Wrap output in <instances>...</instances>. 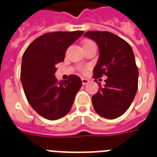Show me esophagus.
Segmentation results:
<instances>
[{
	"label": "esophagus",
	"instance_id": "esophagus-1",
	"mask_svg": "<svg viewBox=\"0 0 157 157\" xmlns=\"http://www.w3.org/2000/svg\"><path fill=\"white\" fill-rule=\"evenodd\" d=\"M89 82H90V80L88 79V78H82V83H83V85H84V84H87Z\"/></svg>",
	"mask_w": 157,
	"mask_h": 157
}]
</instances>
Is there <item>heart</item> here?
Listing matches in <instances>:
<instances>
[{
  "label": "heart",
  "mask_w": 157,
  "mask_h": 157,
  "mask_svg": "<svg viewBox=\"0 0 157 157\" xmlns=\"http://www.w3.org/2000/svg\"><path fill=\"white\" fill-rule=\"evenodd\" d=\"M91 43H94V42H93V41H91V40H86L85 42H83V45H87V44H91ZM87 70H88V67H82L81 69H80V71L83 73V74H85L87 72Z\"/></svg>",
  "instance_id": "1"
}]
</instances>
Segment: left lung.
I'll list each match as a JSON object with an SVG mask.
<instances>
[{
  "label": "left lung",
  "mask_w": 157,
  "mask_h": 157,
  "mask_svg": "<svg viewBox=\"0 0 157 157\" xmlns=\"http://www.w3.org/2000/svg\"><path fill=\"white\" fill-rule=\"evenodd\" d=\"M98 44L99 58L94 68V78L105 75V86L92 97L95 112L106 119L124 114L133 101L138 89V68L130 45L109 32L90 31L84 33Z\"/></svg>",
  "instance_id": "1"
}]
</instances>
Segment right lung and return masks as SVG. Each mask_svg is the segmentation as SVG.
<instances>
[{
	"mask_svg": "<svg viewBox=\"0 0 157 157\" xmlns=\"http://www.w3.org/2000/svg\"><path fill=\"white\" fill-rule=\"evenodd\" d=\"M83 31L54 32L38 36L22 56L21 81L27 101L35 111L49 121L63 117L70 111L76 94L82 86L77 75L58 82L56 65L63 62L68 47Z\"/></svg>",
	"mask_w": 157,
	"mask_h": 157,
	"instance_id": "add662e5",
	"label": "right lung"
}]
</instances>
